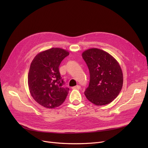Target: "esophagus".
Wrapping results in <instances>:
<instances>
[{"instance_id":"obj_1","label":"esophagus","mask_w":148,"mask_h":148,"mask_svg":"<svg viewBox=\"0 0 148 148\" xmlns=\"http://www.w3.org/2000/svg\"><path fill=\"white\" fill-rule=\"evenodd\" d=\"M80 88H81V87H80V85H77V86L73 87L72 89H80Z\"/></svg>"}]
</instances>
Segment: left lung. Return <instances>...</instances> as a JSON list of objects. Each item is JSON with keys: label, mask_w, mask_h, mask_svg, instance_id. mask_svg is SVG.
Returning <instances> with one entry per match:
<instances>
[{"label": "left lung", "mask_w": 148, "mask_h": 148, "mask_svg": "<svg viewBox=\"0 0 148 148\" xmlns=\"http://www.w3.org/2000/svg\"><path fill=\"white\" fill-rule=\"evenodd\" d=\"M90 73V82L84 95L97 106L110 103L117 97L123 85V74L120 65L107 52L96 48L82 53Z\"/></svg>", "instance_id": "left-lung-1"}]
</instances>
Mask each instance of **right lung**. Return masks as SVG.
<instances>
[{
  "label": "right lung",
  "mask_w": 148,
  "mask_h": 148,
  "mask_svg": "<svg viewBox=\"0 0 148 148\" xmlns=\"http://www.w3.org/2000/svg\"><path fill=\"white\" fill-rule=\"evenodd\" d=\"M69 53L60 48L43 51L34 58L28 73V86L31 95L42 106L53 108L64 102L69 88L62 87L64 81L59 66Z\"/></svg>",
  "instance_id": "obj_1"
}]
</instances>
